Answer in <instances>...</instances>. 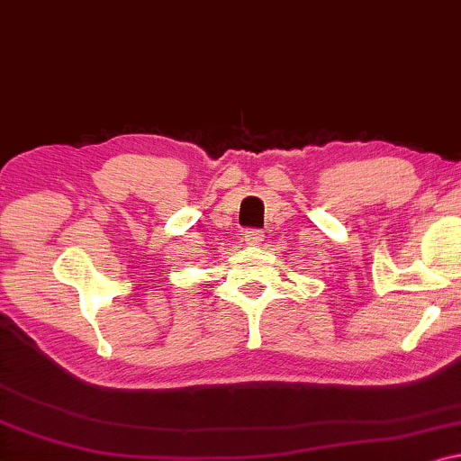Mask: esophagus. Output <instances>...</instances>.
Here are the masks:
<instances>
[{"label":"esophagus","instance_id":"1","mask_svg":"<svg viewBox=\"0 0 461 461\" xmlns=\"http://www.w3.org/2000/svg\"><path fill=\"white\" fill-rule=\"evenodd\" d=\"M244 242L249 244V246L260 244V242H263V231H260V230H249V231H244Z\"/></svg>","mask_w":461,"mask_h":461}]
</instances>
